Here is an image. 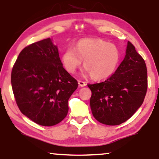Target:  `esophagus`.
Returning <instances> with one entry per match:
<instances>
[{
	"mask_svg": "<svg viewBox=\"0 0 159 159\" xmlns=\"http://www.w3.org/2000/svg\"><path fill=\"white\" fill-rule=\"evenodd\" d=\"M78 84H79L80 87H84L87 85V83L85 82L81 81V80H79V81H78Z\"/></svg>",
	"mask_w": 159,
	"mask_h": 159,
	"instance_id": "1",
	"label": "esophagus"
}]
</instances>
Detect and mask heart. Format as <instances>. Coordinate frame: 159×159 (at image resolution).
Returning <instances> with one entry per match:
<instances>
[{
	"label": "heart",
	"instance_id": "heart-1",
	"mask_svg": "<svg viewBox=\"0 0 159 159\" xmlns=\"http://www.w3.org/2000/svg\"><path fill=\"white\" fill-rule=\"evenodd\" d=\"M121 53L114 43L98 38H82L75 48H66L61 60L68 72L73 74L83 60L84 75L95 80H104L115 72L120 61Z\"/></svg>",
	"mask_w": 159,
	"mask_h": 159
}]
</instances>
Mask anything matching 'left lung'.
I'll list each match as a JSON object with an SVG mask.
<instances>
[{
    "label": "left lung",
    "mask_w": 159,
    "mask_h": 159,
    "mask_svg": "<svg viewBox=\"0 0 159 159\" xmlns=\"http://www.w3.org/2000/svg\"><path fill=\"white\" fill-rule=\"evenodd\" d=\"M95 119L106 125H119L140 107L148 88L145 62L128 41L125 58L116 71L101 83L88 84Z\"/></svg>",
    "instance_id": "obj_1"
}]
</instances>
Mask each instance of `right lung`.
Listing matches in <instances>:
<instances>
[{
    "mask_svg": "<svg viewBox=\"0 0 159 159\" xmlns=\"http://www.w3.org/2000/svg\"><path fill=\"white\" fill-rule=\"evenodd\" d=\"M11 85L21 112L50 127L66 116L68 101L78 83L63 67L58 47L47 38L21 51L12 69Z\"/></svg>",
    "mask_w": 159,
    "mask_h": 159,
    "instance_id": "right-lung-1",
    "label": "right lung"
}]
</instances>
